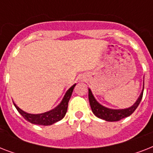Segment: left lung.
Wrapping results in <instances>:
<instances>
[{
	"label": "left lung",
	"mask_w": 153,
	"mask_h": 153,
	"mask_svg": "<svg viewBox=\"0 0 153 153\" xmlns=\"http://www.w3.org/2000/svg\"><path fill=\"white\" fill-rule=\"evenodd\" d=\"M143 91L140 94V97L136 102V103L128 109H108L106 107L102 106L94 98L93 94L91 93V90H89V101L91 105V109L96 117L105 120L107 121H117L121 119L125 118L126 117L130 116L140 104V101L142 99Z\"/></svg>",
	"instance_id": "obj_1"
}]
</instances>
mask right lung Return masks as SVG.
Masks as SVG:
<instances>
[{
  "mask_svg": "<svg viewBox=\"0 0 153 153\" xmlns=\"http://www.w3.org/2000/svg\"><path fill=\"white\" fill-rule=\"evenodd\" d=\"M75 85L76 84H74V86H72L67 91L61 103L56 108H55L51 111L40 114H31L21 110L15 104H14V105L17 109V111L24 117V118L31 123L39 125V126H51L52 124L62 120L64 117L65 114L67 113V107H68V102H69L70 98L71 97L72 92H73V90H74Z\"/></svg>",
  "mask_w": 153,
  "mask_h": 153,
  "instance_id": "1",
  "label": "right lung"
}]
</instances>
